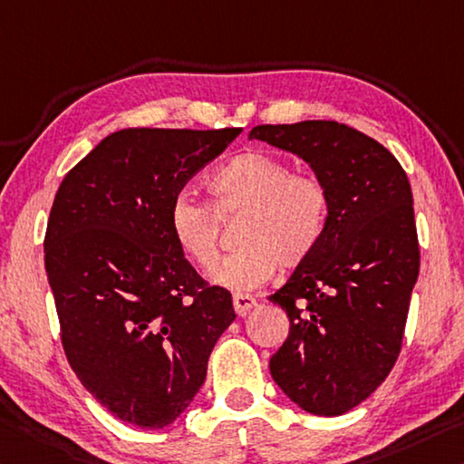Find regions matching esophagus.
<instances>
[{
  "label": "esophagus",
  "mask_w": 464,
  "mask_h": 464,
  "mask_svg": "<svg viewBox=\"0 0 464 464\" xmlns=\"http://www.w3.org/2000/svg\"><path fill=\"white\" fill-rule=\"evenodd\" d=\"M254 305H256V299L252 295H246V293H237V295H233V307L237 315H246Z\"/></svg>",
  "instance_id": "1"
}]
</instances>
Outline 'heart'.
I'll list each match as a JSON object with an SVG mask.
<instances>
[{
  "label": "heart",
  "instance_id": "1",
  "mask_svg": "<svg viewBox=\"0 0 464 464\" xmlns=\"http://www.w3.org/2000/svg\"><path fill=\"white\" fill-rule=\"evenodd\" d=\"M210 206L186 192L169 206V231L179 252L200 270L218 257V218L241 216L236 240L242 246L221 261L210 278L231 291L266 283L281 266L295 270L318 252L330 225L333 198L315 173L293 171L289 160L266 150H244L208 179Z\"/></svg>",
  "mask_w": 464,
  "mask_h": 464
}]
</instances>
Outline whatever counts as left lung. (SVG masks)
Instances as JSON below:
<instances>
[{"instance_id": "8db88e82", "label": "left lung", "mask_w": 464, "mask_h": 464, "mask_svg": "<svg viewBox=\"0 0 464 464\" xmlns=\"http://www.w3.org/2000/svg\"><path fill=\"white\" fill-rule=\"evenodd\" d=\"M249 140L297 154L330 189L320 249L268 297L291 322L270 373L307 413L343 415L376 391L401 353L419 275L407 173L391 150L338 121L256 126Z\"/></svg>"}]
</instances>
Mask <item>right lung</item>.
I'll return each mask as SVG.
<instances>
[{"instance_id": "obj_1", "label": "right lung", "mask_w": 464, "mask_h": 464, "mask_svg": "<svg viewBox=\"0 0 464 464\" xmlns=\"http://www.w3.org/2000/svg\"><path fill=\"white\" fill-rule=\"evenodd\" d=\"M241 128H128L94 146L57 189L45 270L73 373L102 407L144 430L194 401L231 293L198 275L169 206Z\"/></svg>"}]
</instances>
